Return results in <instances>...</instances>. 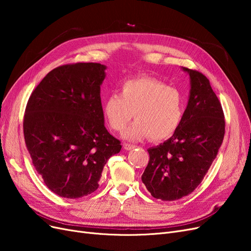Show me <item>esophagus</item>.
<instances>
[{
	"label": "esophagus",
	"instance_id": "34e87169",
	"mask_svg": "<svg viewBox=\"0 0 251 251\" xmlns=\"http://www.w3.org/2000/svg\"><path fill=\"white\" fill-rule=\"evenodd\" d=\"M136 146H134V144H130V143H124V149L126 151H131L133 149H135Z\"/></svg>",
	"mask_w": 251,
	"mask_h": 251
}]
</instances>
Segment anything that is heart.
<instances>
[{
    "label": "heart",
    "mask_w": 251,
    "mask_h": 251,
    "mask_svg": "<svg viewBox=\"0 0 251 251\" xmlns=\"http://www.w3.org/2000/svg\"><path fill=\"white\" fill-rule=\"evenodd\" d=\"M103 114L115 132L130 140L150 137L168 139L178 131L184 117V98L180 91L161 80L139 76L125 81L121 93H111L103 103Z\"/></svg>",
    "instance_id": "obj_1"
}]
</instances>
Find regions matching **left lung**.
Returning a JSON list of instances; mask_svg holds the SVG:
<instances>
[{"mask_svg": "<svg viewBox=\"0 0 251 251\" xmlns=\"http://www.w3.org/2000/svg\"><path fill=\"white\" fill-rule=\"evenodd\" d=\"M191 78L184 117L170 139L148 150L141 180L156 199L174 201L193 193L215 160L225 134L221 102L201 72L183 68Z\"/></svg>", "mask_w": 251, "mask_h": 251, "instance_id": "left-lung-1", "label": "left lung"}]
</instances>
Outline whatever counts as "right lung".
I'll use <instances>...</instances> for the list:
<instances>
[{"label": "right lung", "instance_id": "1", "mask_svg": "<svg viewBox=\"0 0 251 251\" xmlns=\"http://www.w3.org/2000/svg\"><path fill=\"white\" fill-rule=\"evenodd\" d=\"M107 67L59 66L37 85L26 105L24 137L32 163L54 194L77 199L98 188L104 164L121 144L104 126L100 86Z\"/></svg>", "mask_w": 251, "mask_h": 251}]
</instances>
